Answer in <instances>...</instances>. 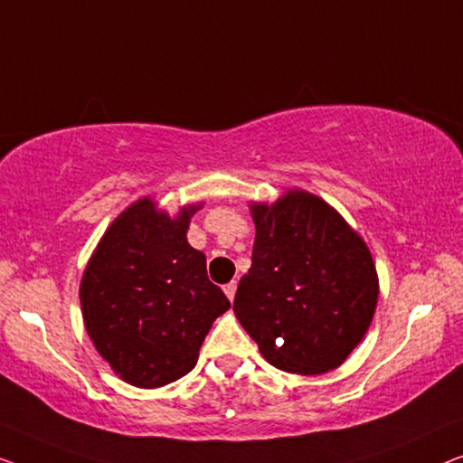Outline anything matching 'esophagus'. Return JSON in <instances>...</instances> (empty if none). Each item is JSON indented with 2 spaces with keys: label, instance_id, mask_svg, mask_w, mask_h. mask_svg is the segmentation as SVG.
<instances>
[{
  "label": "esophagus",
  "instance_id": "esophagus-1",
  "mask_svg": "<svg viewBox=\"0 0 463 463\" xmlns=\"http://www.w3.org/2000/svg\"><path fill=\"white\" fill-rule=\"evenodd\" d=\"M224 294H226V298H229L231 302H232V299H234V294H237V283H234V281L226 283V285H224Z\"/></svg>",
  "mask_w": 463,
  "mask_h": 463
}]
</instances>
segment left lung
<instances>
[{"mask_svg":"<svg viewBox=\"0 0 463 463\" xmlns=\"http://www.w3.org/2000/svg\"><path fill=\"white\" fill-rule=\"evenodd\" d=\"M250 210L256 241L232 304L239 323L279 369L340 367L367 334L380 294L369 247L334 207L298 188Z\"/></svg>","mask_w":463,"mask_h":463,"instance_id":"obj_1","label":"left lung"}]
</instances>
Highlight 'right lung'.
I'll use <instances>...</instances> for the list:
<instances>
[{"mask_svg": "<svg viewBox=\"0 0 463 463\" xmlns=\"http://www.w3.org/2000/svg\"><path fill=\"white\" fill-rule=\"evenodd\" d=\"M142 197L113 220L83 270L80 299L90 340L123 382L159 388L186 375L212 323L231 308L188 245L191 216Z\"/></svg>", "mask_w": 463, "mask_h": 463, "instance_id": "1", "label": "right lung"}]
</instances>
